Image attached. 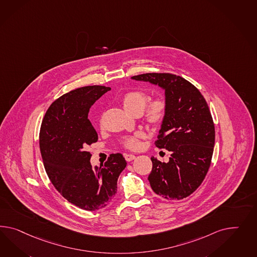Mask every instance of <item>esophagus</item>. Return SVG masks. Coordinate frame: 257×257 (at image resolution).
Instances as JSON below:
<instances>
[{"label":"esophagus","instance_id":"obj_1","mask_svg":"<svg viewBox=\"0 0 257 257\" xmlns=\"http://www.w3.org/2000/svg\"><path fill=\"white\" fill-rule=\"evenodd\" d=\"M124 158L127 162H131V161H133V160L136 158V156H135L134 154H128V153H126V154H124Z\"/></svg>","mask_w":257,"mask_h":257}]
</instances>
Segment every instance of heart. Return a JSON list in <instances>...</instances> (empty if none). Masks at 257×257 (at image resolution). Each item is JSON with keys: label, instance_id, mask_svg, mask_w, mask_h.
Masks as SVG:
<instances>
[{"label": "heart", "instance_id": "1", "mask_svg": "<svg viewBox=\"0 0 257 257\" xmlns=\"http://www.w3.org/2000/svg\"><path fill=\"white\" fill-rule=\"evenodd\" d=\"M148 95L141 90H130L127 91L121 99V104L125 110L131 115L136 113H141L143 109V116L149 124L156 126L159 125L166 117L167 112V101L164 96L154 98L150 103L146 104ZM144 138L142 132L136 133L134 136L128 137L123 140L126 148L131 150L139 149V139Z\"/></svg>", "mask_w": 257, "mask_h": 257}]
</instances>
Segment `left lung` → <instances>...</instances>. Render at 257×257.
I'll return each instance as SVG.
<instances>
[{
  "mask_svg": "<svg viewBox=\"0 0 257 257\" xmlns=\"http://www.w3.org/2000/svg\"><path fill=\"white\" fill-rule=\"evenodd\" d=\"M165 90L167 112L155 146L171 153L167 163L152 157L148 180L155 194L180 200L193 194L208 173L215 143V128L201 92L180 76L148 73L132 76Z\"/></svg>",
  "mask_w": 257,
  "mask_h": 257,
  "instance_id": "left-lung-1",
  "label": "left lung"
}]
</instances>
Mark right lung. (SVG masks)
<instances>
[{"label": "right lung", "instance_id": "1", "mask_svg": "<svg viewBox=\"0 0 257 257\" xmlns=\"http://www.w3.org/2000/svg\"><path fill=\"white\" fill-rule=\"evenodd\" d=\"M105 86L71 90L50 104L42 121L39 145L46 172L56 190L76 207L97 210L117 194V181L127 163L113 153L102 167H91L87 146L98 135L88 118L90 106L106 91Z\"/></svg>", "mask_w": 257, "mask_h": 257}]
</instances>
